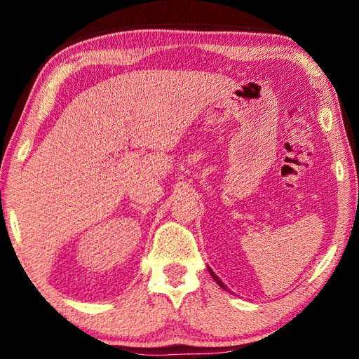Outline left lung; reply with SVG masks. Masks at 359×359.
I'll return each mask as SVG.
<instances>
[{"label":"left lung","mask_w":359,"mask_h":359,"mask_svg":"<svg viewBox=\"0 0 359 359\" xmlns=\"http://www.w3.org/2000/svg\"><path fill=\"white\" fill-rule=\"evenodd\" d=\"M208 270H210V274H211V278H212V279H215V280L217 282V285H220V287H222L224 290H226V287H225V284H224V282H222V280H220V279H219V278L216 276V274L211 271V269H208Z\"/></svg>","instance_id":"1"}]
</instances>
